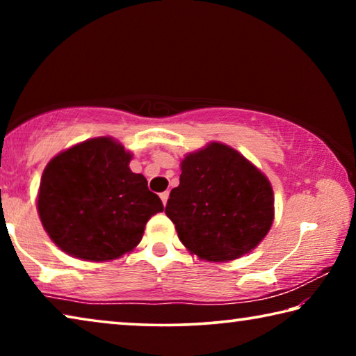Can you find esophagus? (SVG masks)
I'll use <instances>...</instances> for the list:
<instances>
[{"mask_svg": "<svg viewBox=\"0 0 356 356\" xmlns=\"http://www.w3.org/2000/svg\"><path fill=\"white\" fill-rule=\"evenodd\" d=\"M160 197H161V202H163L165 206H166L168 197H170V191H163V193H160Z\"/></svg>", "mask_w": 356, "mask_h": 356, "instance_id": "esophagus-1", "label": "esophagus"}]
</instances>
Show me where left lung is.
I'll use <instances>...</instances> for the list:
<instances>
[{
    "label": "left lung",
    "instance_id": "1",
    "mask_svg": "<svg viewBox=\"0 0 356 356\" xmlns=\"http://www.w3.org/2000/svg\"><path fill=\"white\" fill-rule=\"evenodd\" d=\"M165 213L191 254L227 262L254 250L275 216L268 179L236 149L210 143L180 163Z\"/></svg>",
    "mask_w": 356,
    "mask_h": 356
}]
</instances>
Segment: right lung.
Returning a JSON list of instances; mask_svg holds the SVG:
<instances>
[{"mask_svg": "<svg viewBox=\"0 0 356 356\" xmlns=\"http://www.w3.org/2000/svg\"><path fill=\"white\" fill-rule=\"evenodd\" d=\"M131 154L113 138H94L50 160L42 174L38 210L50 238L67 254L104 262L141 242L150 216L163 204Z\"/></svg>", "mask_w": 356, "mask_h": 356, "instance_id": "add662e5", "label": "right lung"}]
</instances>
